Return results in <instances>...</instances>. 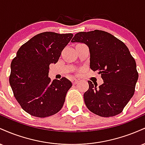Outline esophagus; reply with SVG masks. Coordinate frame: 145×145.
<instances>
[{
    "label": "esophagus",
    "instance_id": "obj_1",
    "mask_svg": "<svg viewBox=\"0 0 145 145\" xmlns=\"http://www.w3.org/2000/svg\"><path fill=\"white\" fill-rule=\"evenodd\" d=\"M78 82V80H77V79H73L72 80V83L74 84H77V83Z\"/></svg>",
    "mask_w": 145,
    "mask_h": 145
}]
</instances>
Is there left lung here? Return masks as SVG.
I'll return each instance as SVG.
<instances>
[{"label":"left lung","instance_id":"left-lung-1","mask_svg":"<svg viewBox=\"0 0 145 145\" xmlns=\"http://www.w3.org/2000/svg\"><path fill=\"white\" fill-rule=\"evenodd\" d=\"M71 41L89 47L90 67L104 80L99 86L88 81L89 88L84 94L86 107L104 117L120 114L134 95L138 78L128 48L110 33L99 30L76 33Z\"/></svg>","mask_w":145,"mask_h":145}]
</instances>
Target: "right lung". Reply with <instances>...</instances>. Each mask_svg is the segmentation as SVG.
<instances>
[{
  "mask_svg": "<svg viewBox=\"0 0 145 145\" xmlns=\"http://www.w3.org/2000/svg\"><path fill=\"white\" fill-rule=\"evenodd\" d=\"M72 37L71 33H39L23 44L13 59L10 86L16 100L31 115L44 118L62 108L72 84L65 78L51 82L49 66L58 62Z\"/></svg>",
  "mask_w": 145,
  "mask_h": 145,
  "instance_id": "1",
  "label": "right lung"
}]
</instances>
